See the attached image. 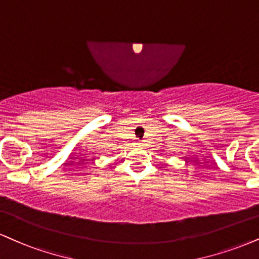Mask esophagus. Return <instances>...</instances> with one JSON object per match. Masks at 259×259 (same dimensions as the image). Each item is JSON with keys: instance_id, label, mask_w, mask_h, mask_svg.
<instances>
[{"instance_id": "34e87169", "label": "esophagus", "mask_w": 259, "mask_h": 259, "mask_svg": "<svg viewBox=\"0 0 259 259\" xmlns=\"http://www.w3.org/2000/svg\"><path fill=\"white\" fill-rule=\"evenodd\" d=\"M138 145H139V147H141V146H142V143H138Z\"/></svg>"}]
</instances>
